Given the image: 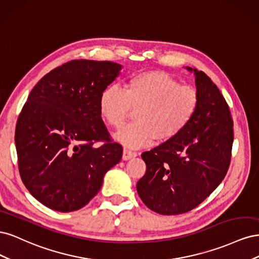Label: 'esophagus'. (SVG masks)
I'll list each match as a JSON object with an SVG mask.
<instances>
[{
	"mask_svg": "<svg viewBox=\"0 0 259 259\" xmlns=\"http://www.w3.org/2000/svg\"><path fill=\"white\" fill-rule=\"evenodd\" d=\"M136 155H137L136 152H133V151H131V150H127V149H124L122 159H123L124 161H127V160H131V159H133V158H135Z\"/></svg>",
	"mask_w": 259,
	"mask_h": 259,
	"instance_id": "1",
	"label": "esophagus"
}]
</instances>
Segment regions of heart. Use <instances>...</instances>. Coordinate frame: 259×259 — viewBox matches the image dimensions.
<instances>
[{"label":"heart","instance_id":"obj_1","mask_svg":"<svg viewBox=\"0 0 259 259\" xmlns=\"http://www.w3.org/2000/svg\"><path fill=\"white\" fill-rule=\"evenodd\" d=\"M199 107L198 92L180 85L169 73L146 71L132 75L124 90L109 85L99 96V112L112 127H120L132 109L136 122L114 135L117 143L130 149L164 143L178 136L192 121Z\"/></svg>","mask_w":259,"mask_h":259}]
</instances>
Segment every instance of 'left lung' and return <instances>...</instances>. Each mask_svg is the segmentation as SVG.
I'll return each mask as SVG.
<instances>
[{"label": "left lung", "instance_id": "obj_1", "mask_svg": "<svg viewBox=\"0 0 259 259\" xmlns=\"http://www.w3.org/2000/svg\"><path fill=\"white\" fill-rule=\"evenodd\" d=\"M193 72L199 107L190 124L174 139L142 154L147 165L137 192L161 215L187 213L223 182L229 167L233 122L222 93L202 71Z\"/></svg>", "mask_w": 259, "mask_h": 259}]
</instances>
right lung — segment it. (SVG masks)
<instances>
[{"label": "right lung", "instance_id": "obj_1", "mask_svg": "<svg viewBox=\"0 0 259 259\" xmlns=\"http://www.w3.org/2000/svg\"><path fill=\"white\" fill-rule=\"evenodd\" d=\"M111 61L71 60L45 74L19 114L15 144L23 185L54 210L80 209L122 159L99 112V96L120 75ZM106 144L94 147L95 141Z\"/></svg>", "mask_w": 259, "mask_h": 259}]
</instances>
